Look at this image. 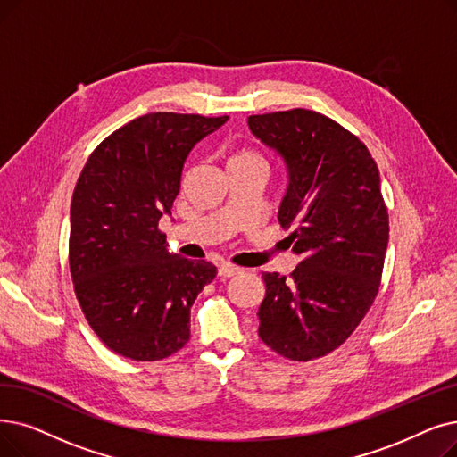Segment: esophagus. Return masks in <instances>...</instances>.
<instances>
[{"label": "esophagus", "instance_id": "esophagus-1", "mask_svg": "<svg viewBox=\"0 0 457 457\" xmlns=\"http://www.w3.org/2000/svg\"><path fill=\"white\" fill-rule=\"evenodd\" d=\"M239 272H241L239 267L229 265V263H222L220 267H218V276H222V278H231V276L239 274Z\"/></svg>", "mask_w": 457, "mask_h": 457}]
</instances>
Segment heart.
Returning a JSON list of instances; mask_svg holds the SVG:
<instances>
[{
	"mask_svg": "<svg viewBox=\"0 0 457 457\" xmlns=\"http://www.w3.org/2000/svg\"><path fill=\"white\" fill-rule=\"evenodd\" d=\"M241 156H255L253 153H250V151H245V153H241L239 156H235V158H241Z\"/></svg>",
	"mask_w": 457,
	"mask_h": 457,
	"instance_id": "b5f03b06",
	"label": "heart"
}]
</instances>
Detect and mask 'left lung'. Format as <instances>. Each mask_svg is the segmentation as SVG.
<instances>
[{
	"instance_id": "1",
	"label": "left lung",
	"mask_w": 457,
	"mask_h": 457,
	"mask_svg": "<svg viewBox=\"0 0 457 457\" xmlns=\"http://www.w3.org/2000/svg\"><path fill=\"white\" fill-rule=\"evenodd\" d=\"M248 127L287 168L278 222L301 257L289 278L263 272L257 334L289 361L320 359L349 338L379 291L388 245L379 170L359 137L313 110L250 115Z\"/></svg>"
}]
</instances>
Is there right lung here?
Listing matches in <instances>:
<instances>
[{"label":"right lung","mask_w":457,"mask_h":457,"mask_svg":"<svg viewBox=\"0 0 457 457\" xmlns=\"http://www.w3.org/2000/svg\"><path fill=\"white\" fill-rule=\"evenodd\" d=\"M226 121L142 115L110 134L78 177L69 239L74 293L95 334L127 359L162 361L190 338V308L216 267L170 253L158 220L171 216L188 153Z\"/></svg>","instance_id":"add662e5"}]
</instances>
